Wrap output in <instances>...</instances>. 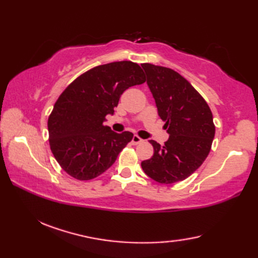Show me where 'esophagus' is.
Wrapping results in <instances>:
<instances>
[{"label":"esophagus","mask_w":258,"mask_h":258,"mask_svg":"<svg viewBox=\"0 0 258 258\" xmlns=\"http://www.w3.org/2000/svg\"><path fill=\"white\" fill-rule=\"evenodd\" d=\"M142 142H143V140H142L140 136H138V135H134L133 136V139H132V143L134 144V145H136V144H140V143H142Z\"/></svg>","instance_id":"34e87169"}]
</instances>
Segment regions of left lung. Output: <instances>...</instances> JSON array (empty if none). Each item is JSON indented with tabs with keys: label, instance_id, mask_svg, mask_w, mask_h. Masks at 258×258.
Wrapping results in <instances>:
<instances>
[{
	"label": "left lung",
	"instance_id": "obj_1",
	"mask_svg": "<svg viewBox=\"0 0 258 258\" xmlns=\"http://www.w3.org/2000/svg\"><path fill=\"white\" fill-rule=\"evenodd\" d=\"M142 68L169 138L163 146L151 140L154 154L141 165L152 179L173 184L187 178L207 157L215 135L213 114L200 93L174 70L150 63Z\"/></svg>",
	"mask_w": 258,
	"mask_h": 258
}]
</instances>
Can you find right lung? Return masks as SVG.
Here are the masks:
<instances>
[{
  "label": "right lung",
  "instance_id": "right-lung-1",
  "mask_svg": "<svg viewBox=\"0 0 258 258\" xmlns=\"http://www.w3.org/2000/svg\"><path fill=\"white\" fill-rule=\"evenodd\" d=\"M145 81L139 64L120 61L89 70L63 91L47 120L51 151L63 171L89 180L113 165L133 133H115L103 123L123 92Z\"/></svg>",
  "mask_w": 258,
  "mask_h": 258
}]
</instances>
